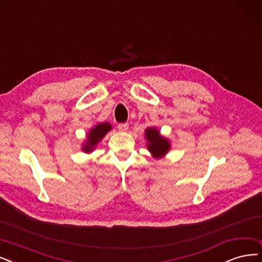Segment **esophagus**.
Instances as JSON below:
<instances>
[{
    "label": "esophagus",
    "instance_id": "esophagus-1",
    "mask_svg": "<svg viewBox=\"0 0 262 262\" xmlns=\"http://www.w3.org/2000/svg\"><path fill=\"white\" fill-rule=\"evenodd\" d=\"M128 128H129V123H127V122L119 123V124H118L119 131H125V130H128Z\"/></svg>",
    "mask_w": 262,
    "mask_h": 262
}]
</instances>
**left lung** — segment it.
<instances>
[{"instance_id":"1","label":"left lung","mask_w":262,"mask_h":262,"mask_svg":"<svg viewBox=\"0 0 262 262\" xmlns=\"http://www.w3.org/2000/svg\"><path fill=\"white\" fill-rule=\"evenodd\" d=\"M146 140L148 141L147 147L156 158H160L170 149V143L166 139L162 138L159 131L155 128H147L145 131Z\"/></svg>"}]
</instances>
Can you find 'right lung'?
Segmentation results:
<instances>
[{"instance_id": "add662e5", "label": "right lung", "mask_w": 262, "mask_h": 262, "mask_svg": "<svg viewBox=\"0 0 262 262\" xmlns=\"http://www.w3.org/2000/svg\"><path fill=\"white\" fill-rule=\"evenodd\" d=\"M111 129H112V125L107 122L99 123L97 127L92 128L90 133L88 134L87 143L83 145L82 149L86 152L91 151L93 148H95V146L104 138V135H105Z\"/></svg>"}]
</instances>
